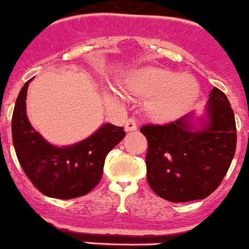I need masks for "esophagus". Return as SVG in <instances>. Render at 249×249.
Wrapping results in <instances>:
<instances>
[{
	"label": "esophagus",
	"instance_id": "obj_1",
	"mask_svg": "<svg viewBox=\"0 0 249 249\" xmlns=\"http://www.w3.org/2000/svg\"><path fill=\"white\" fill-rule=\"evenodd\" d=\"M124 128H126V131H128V132L136 131V129H137V123H136L135 118H128L126 124H124Z\"/></svg>",
	"mask_w": 249,
	"mask_h": 249
}]
</instances>
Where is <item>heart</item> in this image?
<instances>
[{
	"label": "heart",
	"mask_w": 249,
	"mask_h": 249,
	"mask_svg": "<svg viewBox=\"0 0 249 249\" xmlns=\"http://www.w3.org/2000/svg\"><path fill=\"white\" fill-rule=\"evenodd\" d=\"M128 87L136 94L150 97L148 113L157 121H171L181 116L199 94V84L193 76L156 68L133 73Z\"/></svg>",
	"instance_id": "obj_1"
}]
</instances>
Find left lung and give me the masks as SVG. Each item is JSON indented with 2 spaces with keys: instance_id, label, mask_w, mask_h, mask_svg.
<instances>
[{
  "instance_id": "1",
  "label": "left lung",
  "mask_w": 249,
  "mask_h": 249,
  "mask_svg": "<svg viewBox=\"0 0 249 249\" xmlns=\"http://www.w3.org/2000/svg\"><path fill=\"white\" fill-rule=\"evenodd\" d=\"M207 126L194 131L189 116L165 124H143L150 188L173 203L209 196L223 181L237 146L234 113L227 95L214 87Z\"/></svg>"
}]
</instances>
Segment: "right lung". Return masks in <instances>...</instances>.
<instances>
[{
  "mask_svg": "<svg viewBox=\"0 0 249 249\" xmlns=\"http://www.w3.org/2000/svg\"><path fill=\"white\" fill-rule=\"evenodd\" d=\"M30 80L20 90L12 114V141L23 173L46 196L73 199L88 194L101 181L108 152L122 141L126 132L123 127L106 123L79 143L68 147L50 145L27 120Z\"/></svg>",
  "mask_w": 249,
  "mask_h": 249,
  "instance_id": "right-lung-1",
  "label": "right lung"
}]
</instances>
